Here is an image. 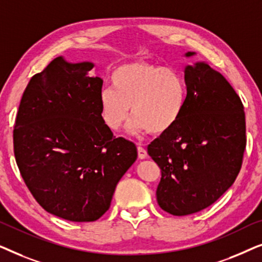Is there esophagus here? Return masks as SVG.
Returning a JSON list of instances; mask_svg holds the SVG:
<instances>
[{"instance_id":"esophagus-1","label":"esophagus","mask_w":262,"mask_h":262,"mask_svg":"<svg viewBox=\"0 0 262 262\" xmlns=\"http://www.w3.org/2000/svg\"><path fill=\"white\" fill-rule=\"evenodd\" d=\"M137 151H138V157L141 160H144V159H146V156H148V152H146V150L144 148H142V146H138Z\"/></svg>"}]
</instances>
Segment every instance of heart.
<instances>
[{"label": "heart", "mask_w": 262, "mask_h": 262, "mask_svg": "<svg viewBox=\"0 0 262 262\" xmlns=\"http://www.w3.org/2000/svg\"><path fill=\"white\" fill-rule=\"evenodd\" d=\"M112 88L99 94L103 123L113 131L119 130L131 113L128 131L166 134L184 114L188 88L184 75L174 68L149 62L121 64L111 75Z\"/></svg>", "instance_id": "obj_1"}]
</instances>
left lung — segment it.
<instances>
[{
	"label": "left lung",
	"instance_id": "1",
	"mask_svg": "<svg viewBox=\"0 0 262 262\" xmlns=\"http://www.w3.org/2000/svg\"><path fill=\"white\" fill-rule=\"evenodd\" d=\"M185 80L184 114L148 146L162 174L157 203L174 216L206 209L234 184L247 142L243 105L230 83L206 62L186 67Z\"/></svg>",
	"mask_w": 262,
	"mask_h": 262
}]
</instances>
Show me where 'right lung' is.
Returning <instances> with one entry per match:
<instances>
[{
  "instance_id": "1",
  "label": "right lung",
  "mask_w": 262,
  "mask_h": 262,
  "mask_svg": "<svg viewBox=\"0 0 262 262\" xmlns=\"http://www.w3.org/2000/svg\"><path fill=\"white\" fill-rule=\"evenodd\" d=\"M94 63L62 56L34 75L14 126V154L25 184L42 209L70 222H94L110 209L137 148L113 137L99 106L102 80Z\"/></svg>"
}]
</instances>
